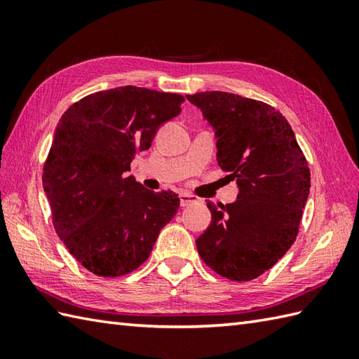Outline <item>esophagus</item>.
Masks as SVG:
<instances>
[{
  "instance_id": "obj_1",
  "label": "esophagus",
  "mask_w": 359,
  "mask_h": 359,
  "mask_svg": "<svg viewBox=\"0 0 359 359\" xmlns=\"http://www.w3.org/2000/svg\"><path fill=\"white\" fill-rule=\"evenodd\" d=\"M179 199H180V205L182 207H188V205H191L194 202H197V197L196 196H191L188 193H180L179 194Z\"/></svg>"
}]
</instances>
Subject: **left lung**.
Wrapping results in <instances>:
<instances>
[{
  "label": "left lung",
  "mask_w": 359,
  "mask_h": 359,
  "mask_svg": "<svg viewBox=\"0 0 359 359\" xmlns=\"http://www.w3.org/2000/svg\"><path fill=\"white\" fill-rule=\"evenodd\" d=\"M187 98L215 129L217 163L239 188L233 203H207L211 224L197 251L220 276L251 280L293 245L310 193L309 163L273 106L222 90Z\"/></svg>",
  "instance_id": "1"
}]
</instances>
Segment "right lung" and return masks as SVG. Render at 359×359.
I'll return each mask as SVG.
<instances>
[{
	"instance_id": "add662e5",
	"label": "right lung",
	"mask_w": 359,
	"mask_h": 359,
	"mask_svg": "<svg viewBox=\"0 0 359 359\" xmlns=\"http://www.w3.org/2000/svg\"><path fill=\"white\" fill-rule=\"evenodd\" d=\"M179 94L121 86L90 94L60 118L43 168L52 222L69 253L97 276L117 278L149 257L179 210L128 175L135 154L180 114Z\"/></svg>"
}]
</instances>
